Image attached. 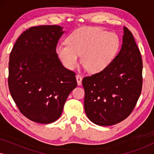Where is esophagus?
Returning <instances> with one entry per match:
<instances>
[{"instance_id":"1","label":"esophagus","mask_w":154,"mask_h":154,"mask_svg":"<svg viewBox=\"0 0 154 154\" xmlns=\"http://www.w3.org/2000/svg\"><path fill=\"white\" fill-rule=\"evenodd\" d=\"M76 81H77L78 85H81L82 84V76L81 75H79V74L76 75Z\"/></svg>"}]
</instances>
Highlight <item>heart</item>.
<instances>
[{"label": "heart", "instance_id": "b5f03b06", "mask_svg": "<svg viewBox=\"0 0 154 154\" xmlns=\"http://www.w3.org/2000/svg\"><path fill=\"white\" fill-rule=\"evenodd\" d=\"M66 43L59 44L56 52L63 65L73 69L81 62L90 73L106 69L119 51V38L115 33L94 27H83L69 35Z\"/></svg>", "mask_w": 154, "mask_h": 154}]
</instances>
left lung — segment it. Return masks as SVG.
<instances>
[{
  "mask_svg": "<svg viewBox=\"0 0 154 154\" xmlns=\"http://www.w3.org/2000/svg\"><path fill=\"white\" fill-rule=\"evenodd\" d=\"M142 60L133 35L124 26L119 54L100 73L83 78L84 108L92 123L101 126L117 124L129 116L142 88Z\"/></svg>",
  "mask_w": 154,
  "mask_h": 154,
  "instance_id": "left-lung-1",
  "label": "left lung"
}]
</instances>
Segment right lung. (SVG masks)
<instances>
[{"mask_svg": "<svg viewBox=\"0 0 154 154\" xmlns=\"http://www.w3.org/2000/svg\"><path fill=\"white\" fill-rule=\"evenodd\" d=\"M62 28L32 26L17 40L10 54L8 87L20 112L35 123L48 124L62 114L75 73L65 68L56 52Z\"/></svg>", "mask_w": 154, "mask_h": 154, "instance_id": "add662e5", "label": "right lung"}]
</instances>
